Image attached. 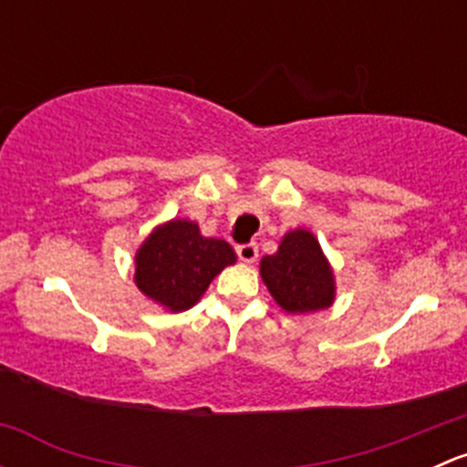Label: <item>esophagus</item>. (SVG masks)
Here are the masks:
<instances>
[{
	"instance_id": "esophagus-1",
	"label": "esophagus",
	"mask_w": 467,
	"mask_h": 467,
	"mask_svg": "<svg viewBox=\"0 0 467 467\" xmlns=\"http://www.w3.org/2000/svg\"><path fill=\"white\" fill-rule=\"evenodd\" d=\"M257 255H260V251H257L255 244H239L237 246V257L242 262H246V264L257 262Z\"/></svg>"
}]
</instances>
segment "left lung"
I'll list each match as a JSON object with an SVG mask.
<instances>
[{
    "instance_id": "1",
    "label": "left lung",
    "mask_w": 467,
    "mask_h": 467,
    "mask_svg": "<svg viewBox=\"0 0 467 467\" xmlns=\"http://www.w3.org/2000/svg\"><path fill=\"white\" fill-rule=\"evenodd\" d=\"M262 280L282 309L291 314L318 312L332 305L334 275L317 237L294 230L282 239L275 255L262 260Z\"/></svg>"
}]
</instances>
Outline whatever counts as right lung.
<instances>
[{"label":"right lung","instance_id":"add662e5","mask_svg":"<svg viewBox=\"0 0 467 467\" xmlns=\"http://www.w3.org/2000/svg\"><path fill=\"white\" fill-rule=\"evenodd\" d=\"M234 251L223 239L203 237L192 221H169L142 244L135 257V285L144 296L171 312L199 303Z\"/></svg>","mask_w":467,"mask_h":467}]
</instances>
